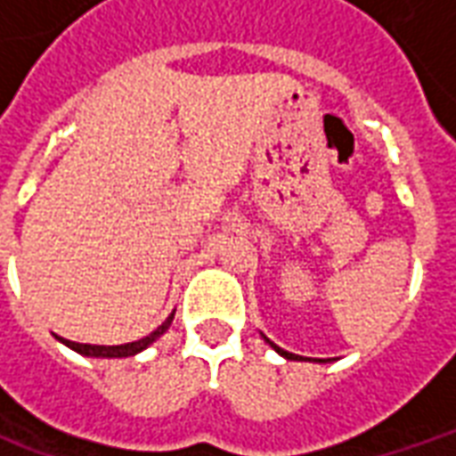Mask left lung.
Segmentation results:
<instances>
[{"label": "left lung", "instance_id": "1", "mask_svg": "<svg viewBox=\"0 0 456 456\" xmlns=\"http://www.w3.org/2000/svg\"><path fill=\"white\" fill-rule=\"evenodd\" d=\"M261 337H264V335H261ZM264 339H266V337H264ZM266 342L271 344V349H276V352L281 354L283 359H288V362H320V363H325V359H303V356H297V354H290V352H286V349H281V346L271 342V339H266ZM327 362H330V359H327Z\"/></svg>", "mask_w": 456, "mask_h": 456}]
</instances>
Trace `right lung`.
<instances>
[{
	"label": "right lung",
	"instance_id": "obj_1",
	"mask_svg": "<svg viewBox=\"0 0 456 456\" xmlns=\"http://www.w3.org/2000/svg\"><path fill=\"white\" fill-rule=\"evenodd\" d=\"M173 317H175V310L170 313L163 322H160L151 335H146L143 339H136V342L129 344H114V346H107V344H80V342H70V339H63V337H55L58 342H63L68 349H73V352L83 354V356H90V359H126V356H136L143 349H149L151 344L156 342L160 335H166L168 332L170 322H173Z\"/></svg>",
	"mask_w": 456,
	"mask_h": 456
}]
</instances>
